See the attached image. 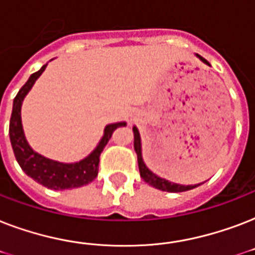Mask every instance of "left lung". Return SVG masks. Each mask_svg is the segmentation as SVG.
Here are the masks:
<instances>
[{
  "mask_svg": "<svg viewBox=\"0 0 255 255\" xmlns=\"http://www.w3.org/2000/svg\"><path fill=\"white\" fill-rule=\"evenodd\" d=\"M197 57L201 59L204 63L209 65L206 59L198 55ZM133 148H135L136 155H137V164H139V170L140 176L143 178L144 181L148 182L149 185H152L153 188H157L160 190H164V192H173V193H177V192H185V190H190L196 188V186L201 185V184H197V185H180V184H174V182H170L165 178H161L159 176H156L153 172L148 169L147 165L144 164L143 156H141V140H140V133L137 131V128L133 127Z\"/></svg>",
  "mask_w": 255,
  "mask_h": 255,
  "instance_id": "obj_1",
  "label": "left lung"
}]
</instances>
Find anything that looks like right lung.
I'll return each instance as SVG.
<instances>
[{"label": "right lung", "instance_id": "right-lung-1", "mask_svg": "<svg viewBox=\"0 0 255 255\" xmlns=\"http://www.w3.org/2000/svg\"><path fill=\"white\" fill-rule=\"evenodd\" d=\"M46 66L47 65L42 66L39 71L31 74L29 81L22 86L17 96L14 98L13 111H11L9 124L10 143H11L14 156L19 167L38 184L54 190L79 188V186L87 185L88 182H91L98 176L100 153L103 152L108 140L111 139L112 132L118 127H124L126 123L120 122V123L108 124L107 127L104 128V135L98 144V147L79 163H59V161H54L34 152L26 141L25 133H23L21 122V106L26 94L33 87L39 75L45 71Z\"/></svg>", "mask_w": 255, "mask_h": 255}]
</instances>
